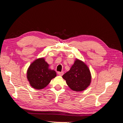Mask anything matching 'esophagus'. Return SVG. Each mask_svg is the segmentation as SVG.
I'll use <instances>...</instances> for the list:
<instances>
[{
	"mask_svg": "<svg viewBox=\"0 0 123 123\" xmlns=\"http://www.w3.org/2000/svg\"><path fill=\"white\" fill-rule=\"evenodd\" d=\"M57 74L59 76H62L64 74V72H58Z\"/></svg>",
	"mask_w": 123,
	"mask_h": 123,
	"instance_id": "obj_1",
	"label": "esophagus"
}]
</instances>
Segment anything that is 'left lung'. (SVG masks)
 I'll return each mask as SVG.
<instances>
[{"instance_id":"8db88e82","label":"left lung","mask_w":123,"mask_h":123,"mask_svg":"<svg viewBox=\"0 0 123 123\" xmlns=\"http://www.w3.org/2000/svg\"><path fill=\"white\" fill-rule=\"evenodd\" d=\"M62 77L69 88L76 92L85 90L91 82V74L88 67L82 61L77 58L70 70Z\"/></svg>"}]
</instances>
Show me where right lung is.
Returning <instances> with one entry per match:
<instances>
[{
    "label": "right lung",
    "mask_w": 123,
    "mask_h": 123,
    "mask_svg": "<svg viewBox=\"0 0 123 123\" xmlns=\"http://www.w3.org/2000/svg\"><path fill=\"white\" fill-rule=\"evenodd\" d=\"M56 76V73L49 68V65L43 57L36 59L32 62L27 72V77L30 86L37 90L45 88Z\"/></svg>",
    "instance_id": "add662e5"
}]
</instances>
